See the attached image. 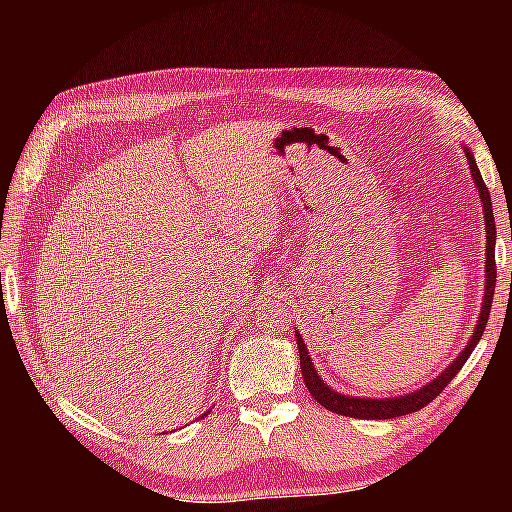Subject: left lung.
Instances as JSON below:
<instances>
[{
    "label": "left lung",
    "instance_id": "left-lung-1",
    "mask_svg": "<svg viewBox=\"0 0 512 512\" xmlns=\"http://www.w3.org/2000/svg\"><path fill=\"white\" fill-rule=\"evenodd\" d=\"M467 164H470V173L476 189H479L481 196V205H483V219H485V289H483V302H481V314L479 320H476L474 334L472 339L467 341V345L463 348V352L449 363V366L440 372V375L424 384L422 388L413 393H406L400 397H350L343 393H336L334 388H329L323 379H320L318 370L314 368V361L309 357V350L302 336L298 334L296 329V341H298V352H300V368H302V379L309 388L311 397L318 404H323L327 411L339 413V415H348V418H361V420H388V418H400V415H409L415 413L427 406L429 402L436 400L440 395V391L456 377V372L463 368V363L470 359L472 350L476 348V343L483 336L485 323L490 318V307H492V296H495V284H497V264H495V214H492V203H490V192L485 187L481 171L476 167V160L472 151L463 146Z\"/></svg>",
    "mask_w": 512,
    "mask_h": 512
}]
</instances>
